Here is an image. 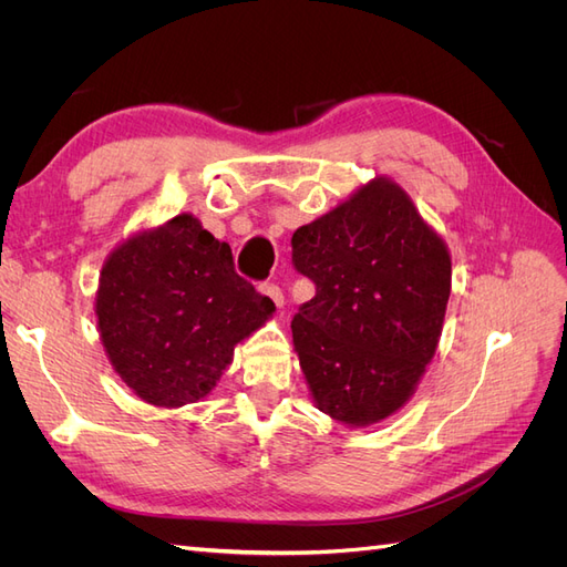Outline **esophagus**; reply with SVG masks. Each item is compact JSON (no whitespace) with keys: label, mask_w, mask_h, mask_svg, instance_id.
Wrapping results in <instances>:
<instances>
[{"label":"esophagus","mask_w":567,"mask_h":567,"mask_svg":"<svg viewBox=\"0 0 567 567\" xmlns=\"http://www.w3.org/2000/svg\"><path fill=\"white\" fill-rule=\"evenodd\" d=\"M260 290L265 296H269L271 298V302L277 305V307H284V293H281V288L277 286V284H262L260 286Z\"/></svg>","instance_id":"1"}]
</instances>
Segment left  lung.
<instances>
[{"mask_svg": "<svg viewBox=\"0 0 567 567\" xmlns=\"http://www.w3.org/2000/svg\"><path fill=\"white\" fill-rule=\"evenodd\" d=\"M290 246L317 288L290 323L317 406L348 425L388 419L435 354L452 290L447 246L388 177L300 227Z\"/></svg>", "mask_w": 567, "mask_h": 567, "instance_id": "1", "label": "left lung"}]
</instances>
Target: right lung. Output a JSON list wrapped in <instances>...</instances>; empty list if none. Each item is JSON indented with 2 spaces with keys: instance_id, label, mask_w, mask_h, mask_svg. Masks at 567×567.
I'll return each instance as SVG.
<instances>
[{
  "instance_id": "obj_1",
  "label": "right lung",
  "mask_w": 567,
  "mask_h": 567,
  "mask_svg": "<svg viewBox=\"0 0 567 567\" xmlns=\"http://www.w3.org/2000/svg\"><path fill=\"white\" fill-rule=\"evenodd\" d=\"M274 302L238 277L229 244L182 213L117 246L101 269L99 331L113 369L148 404L198 402Z\"/></svg>"
}]
</instances>
